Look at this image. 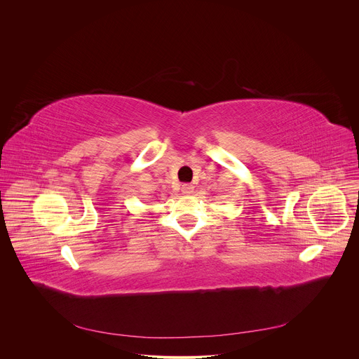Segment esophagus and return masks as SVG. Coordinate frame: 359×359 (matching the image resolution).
<instances>
[{
	"label": "esophagus",
	"mask_w": 359,
	"mask_h": 359,
	"mask_svg": "<svg viewBox=\"0 0 359 359\" xmlns=\"http://www.w3.org/2000/svg\"><path fill=\"white\" fill-rule=\"evenodd\" d=\"M182 191H183V194H187V196H189V194H191V193L194 191V186L186 183V184L182 186Z\"/></svg>",
	"instance_id": "1"
}]
</instances>
